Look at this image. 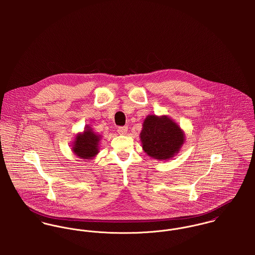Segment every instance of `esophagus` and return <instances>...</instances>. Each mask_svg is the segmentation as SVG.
I'll use <instances>...</instances> for the list:
<instances>
[{
    "label": "esophagus",
    "mask_w": 255,
    "mask_h": 255,
    "mask_svg": "<svg viewBox=\"0 0 255 255\" xmlns=\"http://www.w3.org/2000/svg\"><path fill=\"white\" fill-rule=\"evenodd\" d=\"M118 132H119L120 134H122V135L127 134V132H128V127H120V128H118Z\"/></svg>",
    "instance_id": "34e87169"
}]
</instances>
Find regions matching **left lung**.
Segmentation results:
<instances>
[{
  "label": "left lung",
  "mask_w": 255,
  "mask_h": 255,
  "mask_svg": "<svg viewBox=\"0 0 255 255\" xmlns=\"http://www.w3.org/2000/svg\"><path fill=\"white\" fill-rule=\"evenodd\" d=\"M142 148L148 156L167 160L179 153L184 134L177 123L167 116H147L140 132Z\"/></svg>",
  "instance_id": "obj_1"
}]
</instances>
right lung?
I'll return each instance as SVG.
<instances>
[{"instance_id": "add662e5", "label": "right lung", "mask_w": 255, "mask_h": 255, "mask_svg": "<svg viewBox=\"0 0 255 255\" xmlns=\"http://www.w3.org/2000/svg\"><path fill=\"white\" fill-rule=\"evenodd\" d=\"M101 135L96 134L92 128L86 127L82 133H77L73 141V153L81 159H92L98 154V145Z\"/></svg>"}]
</instances>
